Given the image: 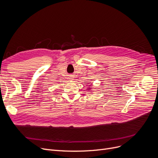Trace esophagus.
Returning a JSON list of instances; mask_svg holds the SVG:
<instances>
[{
    "instance_id": "obj_1",
    "label": "esophagus",
    "mask_w": 158,
    "mask_h": 158,
    "mask_svg": "<svg viewBox=\"0 0 158 158\" xmlns=\"http://www.w3.org/2000/svg\"><path fill=\"white\" fill-rule=\"evenodd\" d=\"M70 78H71V77H70Z\"/></svg>"
}]
</instances>
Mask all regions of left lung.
Returning <instances> with one entry per match:
<instances>
[{
  "label": "left lung",
  "instance_id": "obj_1",
  "mask_svg": "<svg viewBox=\"0 0 158 158\" xmlns=\"http://www.w3.org/2000/svg\"><path fill=\"white\" fill-rule=\"evenodd\" d=\"M91 89H92V88H89L88 87V88H87V91H89V92H92V91H91Z\"/></svg>",
  "mask_w": 158,
  "mask_h": 158
}]
</instances>
